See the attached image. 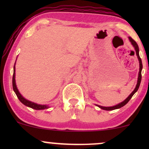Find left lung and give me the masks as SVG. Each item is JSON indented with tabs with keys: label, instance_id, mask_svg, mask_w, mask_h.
I'll use <instances>...</instances> for the list:
<instances>
[{
	"label": "left lung",
	"instance_id": "obj_1",
	"mask_svg": "<svg viewBox=\"0 0 149 149\" xmlns=\"http://www.w3.org/2000/svg\"><path fill=\"white\" fill-rule=\"evenodd\" d=\"M129 40L131 42L132 45H133V47H134L135 49V51H136V56H137L138 57V59H139V76H138V80H137V83H136V88H134V90H133V92H132L130 95H129V97H127V99H126L125 100H124L123 102H121V103H120L118 104H117V105L116 106H113V107H102V106H99V105H97V107H99L100 108V109H103V110H106V111H112V110H114V109H120V108L123 107V106L125 105L128 102H129L130 100V99L132 97L133 95H134V94L136 92V91L138 90V89L139 88V85H140V83H141V70H142V68H143V66H142V62H141V58L139 57V46H138L137 43H136V42L134 41V40H133L132 38L131 37H129Z\"/></svg>",
	"mask_w": 149,
	"mask_h": 149
}]
</instances>
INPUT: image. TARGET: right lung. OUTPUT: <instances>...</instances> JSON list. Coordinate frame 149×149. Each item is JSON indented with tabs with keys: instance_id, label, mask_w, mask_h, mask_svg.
Listing matches in <instances>:
<instances>
[{
	"instance_id": "right-lung-1",
	"label": "right lung",
	"mask_w": 149,
	"mask_h": 149,
	"mask_svg": "<svg viewBox=\"0 0 149 149\" xmlns=\"http://www.w3.org/2000/svg\"><path fill=\"white\" fill-rule=\"evenodd\" d=\"M13 90H14L15 94H16L17 97H18V99L19 100L20 102H21L23 104H24L25 106H26V107L31 108V109H36V110H42V109H46L49 108V107L47 105L38 104L34 103V102H31V101L26 100L24 97H23V96H22L21 94L19 93L17 88L16 83H15V64L14 66V72H13Z\"/></svg>"
}]
</instances>
